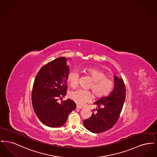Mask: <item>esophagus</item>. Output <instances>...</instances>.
Segmentation results:
<instances>
[{
    "instance_id": "34e87169",
    "label": "esophagus",
    "mask_w": 157,
    "mask_h": 157,
    "mask_svg": "<svg viewBox=\"0 0 157 157\" xmlns=\"http://www.w3.org/2000/svg\"><path fill=\"white\" fill-rule=\"evenodd\" d=\"M76 108H77V109H82V108H83V107H82V106H81V105H76Z\"/></svg>"
}]
</instances>
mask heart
I'll list each match as a JSON object with an SVG mask.
<instances>
[{
  "mask_svg": "<svg viewBox=\"0 0 157 157\" xmlns=\"http://www.w3.org/2000/svg\"><path fill=\"white\" fill-rule=\"evenodd\" d=\"M85 72L90 76L93 80L90 87L96 97L106 96L113 90V82L106 78V75L103 72L93 67H86ZM79 76V72L77 69H73L69 72L67 81L71 87L75 88L78 86ZM69 97L77 104L83 105L92 99V94L90 90L79 88L71 91Z\"/></svg>",
  "mask_w": 157,
  "mask_h": 157,
  "instance_id": "obj_1",
  "label": "heart"
}]
</instances>
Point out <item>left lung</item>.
Returning <instances> with one entry per match:
<instances>
[{
    "mask_svg": "<svg viewBox=\"0 0 157 157\" xmlns=\"http://www.w3.org/2000/svg\"><path fill=\"white\" fill-rule=\"evenodd\" d=\"M114 87L107 97H103L94 103L98 108L90 118L83 121L85 127L93 133L104 132L117 122L125 100L126 90L124 81L114 76ZM102 105L103 107L100 108Z\"/></svg>",
    "mask_w": 157,
    "mask_h": 157,
    "instance_id": "1",
    "label": "left lung"
}]
</instances>
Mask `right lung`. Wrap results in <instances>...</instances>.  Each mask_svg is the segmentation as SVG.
I'll return each instance as SVG.
<instances>
[{
    "mask_svg": "<svg viewBox=\"0 0 157 157\" xmlns=\"http://www.w3.org/2000/svg\"><path fill=\"white\" fill-rule=\"evenodd\" d=\"M67 61V58L60 57L48 63L40 68L34 81L32 94L33 108L37 118L48 127L64 125L69 114L76 107L70 99L60 102L58 101L67 94L69 71Z\"/></svg>",
    "mask_w": 157,
    "mask_h": 157,
    "instance_id": "obj_1",
    "label": "right lung"
}]
</instances>
